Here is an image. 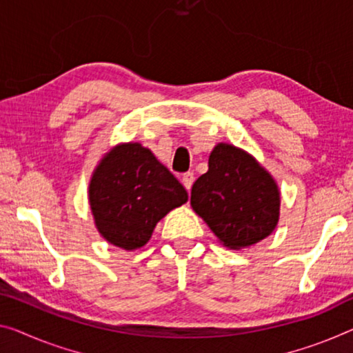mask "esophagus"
I'll return each mask as SVG.
<instances>
[{
	"mask_svg": "<svg viewBox=\"0 0 353 353\" xmlns=\"http://www.w3.org/2000/svg\"><path fill=\"white\" fill-rule=\"evenodd\" d=\"M194 180H195V176H194V173L192 172H188V173H184L183 175V186L188 189V191H191V188H192V183H194Z\"/></svg>",
	"mask_w": 353,
	"mask_h": 353,
	"instance_id": "34e87169",
	"label": "esophagus"
}]
</instances>
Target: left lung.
<instances>
[{"instance_id": "8db88e82", "label": "left lung", "mask_w": 353, "mask_h": 353, "mask_svg": "<svg viewBox=\"0 0 353 353\" xmlns=\"http://www.w3.org/2000/svg\"><path fill=\"white\" fill-rule=\"evenodd\" d=\"M191 205L232 249L263 240L279 219V191L273 178L252 156L227 143L211 151L208 172L192 184Z\"/></svg>"}]
</instances>
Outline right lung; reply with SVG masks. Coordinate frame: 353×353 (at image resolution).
I'll return each instance as SVG.
<instances>
[{"label":"right lung","instance_id":"1","mask_svg":"<svg viewBox=\"0 0 353 353\" xmlns=\"http://www.w3.org/2000/svg\"><path fill=\"white\" fill-rule=\"evenodd\" d=\"M188 202V192L170 170L140 143L113 148L90 183L96 227L118 248H142L170 210Z\"/></svg>","mask_w":353,"mask_h":353}]
</instances>
